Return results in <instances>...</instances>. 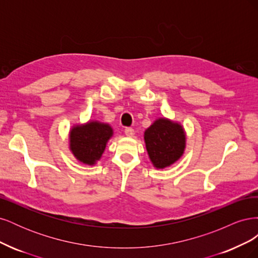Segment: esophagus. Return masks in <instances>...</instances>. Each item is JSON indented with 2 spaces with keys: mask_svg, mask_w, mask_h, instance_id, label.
<instances>
[{
  "mask_svg": "<svg viewBox=\"0 0 258 258\" xmlns=\"http://www.w3.org/2000/svg\"><path fill=\"white\" fill-rule=\"evenodd\" d=\"M124 135H126L127 137H132L135 135V130L132 129L131 127H127L124 128Z\"/></svg>",
  "mask_w": 258,
  "mask_h": 258,
  "instance_id": "obj_1",
  "label": "esophagus"
}]
</instances>
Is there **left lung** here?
Instances as JSON below:
<instances>
[{"label":"left lung","instance_id":"1","mask_svg":"<svg viewBox=\"0 0 258 258\" xmlns=\"http://www.w3.org/2000/svg\"><path fill=\"white\" fill-rule=\"evenodd\" d=\"M146 150L156 168L172 165L183 155L185 134L181 124L160 118L144 134Z\"/></svg>","mask_w":258,"mask_h":258}]
</instances>
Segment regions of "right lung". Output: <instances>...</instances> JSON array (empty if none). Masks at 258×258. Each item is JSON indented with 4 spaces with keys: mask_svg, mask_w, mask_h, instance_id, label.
Listing matches in <instances>:
<instances>
[{
    "mask_svg": "<svg viewBox=\"0 0 258 258\" xmlns=\"http://www.w3.org/2000/svg\"><path fill=\"white\" fill-rule=\"evenodd\" d=\"M112 135L113 130L108 124L90 121L85 126H77L71 130L70 146L80 161L93 165L103 154L106 142Z\"/></svg>",
    "mask_w": 258,
    "mask_h": 258,
    "instance_id": "add662e5",
    "label": "right lung"
}]
</instances>
